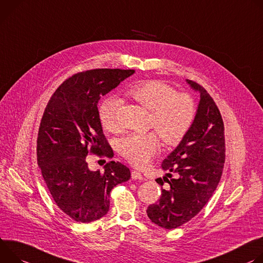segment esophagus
Here are the masks:
<instances>
[{
	"label": "esophagus",
	"instance_id": "esophagus-1",
	"mask_svg": "<svg viewBox=\"0 0 263 263\" xmlns=\"http://www.w3.org/2000/svg\"><path fill=\"white\" fill-rule=\"evenodd\" d=\"M132 179L133 180H143V176L139 171H132Z\"/></svg>",
	"mask_w": 263,
	"mask_h": 263
}]
</instances>
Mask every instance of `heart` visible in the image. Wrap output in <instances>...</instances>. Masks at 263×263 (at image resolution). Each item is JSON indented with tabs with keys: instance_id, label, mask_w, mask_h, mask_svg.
<instances>
[{
	"instance_id": "1",
	"label": "heart",
	"mask_w": 263,
	"mask_h": 263,
	"mask_svg": "<svg viewBox=\"0 0 263 263\" xmlns=\"http://www.w3.org/2000/svg\"><path fill=\"white\" fill-rule=\"evenodd\" d=\"M144 108L151 110L149 125L155 127L167 145L179 144L187 135L195 118V103L191 96L177 93L174 87L160 80H145L127 90ZM120 99L109 96L102 100L98 108L102 126L108 130L119 128L117 112ZM160 139L154 132L133 134L120 141L121 155L133 165L145 167L160 151Z\"/></svg>"
}]
</instances>
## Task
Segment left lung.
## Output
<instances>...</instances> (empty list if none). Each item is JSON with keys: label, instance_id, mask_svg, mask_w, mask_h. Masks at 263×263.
I'll return each mask as SVG.
<instances>
[{"label": "left lung", "instance_id": "obj_1", "mask_svg": "<svg viewBox=\"0 0 263 263\" xmlns=\"http://www.w3.org/2000/svg\"><path fill=\"white\" fill-rule=\"evenodd\" d=\"M186 81L199 93L195 118L185 138L162 162L169 173L156 181L167 185L160 200L146 210L153 222L168 230L189 221L206 205L220 181L226 159L224 127L217 105L202 86Z\"/></svg>", "mask_w": 263, "mask_h": 263}]
</instances>
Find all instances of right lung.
I'll return each instance as SVG.
<instances>
[{
    "mask_svg": "<svg viewBox=\"0 0 263 263\" xmlns=\"http://www.w3.org/2000/svg\"><path fill=\"white\" fill-rule=\"evenodd\" d=\"M135 70L95 69L65 80L50 98L37 137V164L47 187L68 216L91 222L109 209V194L130 179L129 169L110 161L104 170H90L87 154L112 158L98 115L99 99Z\"/></svg>",
    "mask_w": 263,
    "mask_h": 263,
    "instance_id": "1",
    "label": "right lung"
}]
</instances>
